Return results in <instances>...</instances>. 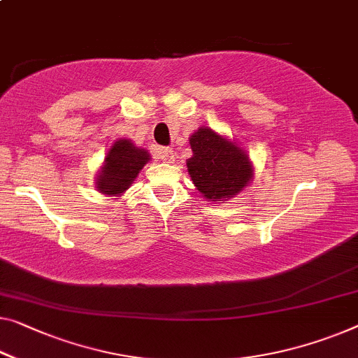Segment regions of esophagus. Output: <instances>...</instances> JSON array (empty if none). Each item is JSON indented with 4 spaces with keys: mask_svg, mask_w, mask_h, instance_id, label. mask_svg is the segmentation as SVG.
Wrapping results in <instances>:
<instances>
[{
    "mask_svg": "<svg viewBox=\"0 0 358 358\" xmlns=\"http://www.w3.org/2000/svg\"><path fill=\"white\" fill-rule=\"evenodd\" d=\"M159 159H161V161L165 164H173V161H175L173 149H170V148L161 149V151H159Z\"/></svg>",
    "mask_w": 358,
    "mask_h": 358,
    "instance_id": "esophagus-1",
    "label": "esophagus"
}]
</instances>
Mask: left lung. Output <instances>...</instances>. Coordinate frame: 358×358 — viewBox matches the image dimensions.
I'll return each instance as SVG.
<instances>
[{
	"instance_id": "1",
	"label": "left lung",
	"mask_w": 358,
	"mask_h": 358,
	"mask_svg": "<svg viewBox=\"0 0 358 358\" xmlns=\"http://www.w3.org/2000/svg\"><path fill=\"white\" fill-rule=\"evenodd\" d=\"M193 157L186 161L188 173L202 197L212 202L233 199L254 180V167L246 149L209 127L189 136Z\"/></svg>"
}]
</instances>
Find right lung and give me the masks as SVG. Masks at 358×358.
<instances>
[{
  "label": "right lung",
  "mask_w": 358,
  "mask_h": 358,
  "mask_svg": "<svg viewBox=\"0 0 358 358\" xmlns=\"http://www.w3.org/2000/svg\"><path fill=\"white\" fill-rule=\"evenodd\" d=\"M149 161L151 154L146 149L138 148L128 138L115 140L96 175V189L106 196H122Z\"/></svg>",
  "instance_id": "obj_1"
}]
</instances>
